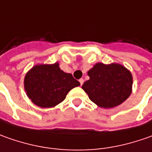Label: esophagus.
Returning a JSON list of instances; mask_svg holds the SVG:
<instances>
[{
	"mask_svg": "<svg viewBox=\"0 0 152 152\" xmlns=\"http://www.w3.org/2000/svg\"><path fill=\"white\" fill-rule=\"evenodd\" d=\"M79 81H80L81 85H82V84H83V82H84V80H83V78H81V79L79 80Z\"/></svg>",
	"mask_w": 152,
	"mask_h": 152,
	"instance_id": "34e87169",
	"label": "esophagus"
}]
</instances>
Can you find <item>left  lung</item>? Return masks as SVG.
Instances as JSON below:
<instances>
[{
  "label": "left lung",
  "instance_id": "1",
  "mask_svg": "<svg viewBox=\"0 0 152 152\" xmlns=\"http://www.w3.org/2000/svg\"><path fill=\"white\" fill-rule=\"evenodd\" d=\"M87 75L90 79L83 83L81 88L98 107H117L131 94L133 76L120 64L97 63L87 71Z\"/></svg>",
  "mask_w": 152,
  "mask_h": 152
}]
</instances>
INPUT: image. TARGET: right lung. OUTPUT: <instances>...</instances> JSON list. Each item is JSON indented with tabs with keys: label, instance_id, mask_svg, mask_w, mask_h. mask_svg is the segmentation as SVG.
Segmentation results:
<instances>
[{
	"label": "right lung",
	"instance_id": "1",
	"mask_svg": "<svg viewBox=\"0 0 152 152\" xmlns=\"http://www.w3.org/2000/svg\"><path fill=\"white\" fill-rule=\"evenodd\" d=\"M80 86L71 73L55 64L36 65L24 77V89L32 102L40 107H53L63 102L72 88Z\"/></svg>",
	"mask_w": 152,
	"mask_h": 152
}]
</instances>
